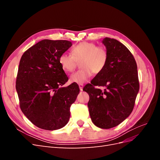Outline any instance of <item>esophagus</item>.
<instances>
[{
    "label": "esophagus",
    "instance_id": "esophagus-1",
    "mask_svg": "<svg viewBox=\"0 0 160 160\" xmlns=\"http://www.w3.org/2000/svg\"><path fill=\"white\" fill-rule=\"evenodd\" d=\"M79 89H80V91H83V84H79Z\"/></svg>",
    "mask_w": 160,
    "mask_h": 160
}]
</instances>
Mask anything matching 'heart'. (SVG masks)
I'll list each match as a JSON object with an SVG mask.
<instances>
[{
  "label": "heart",
  "mask_w": 160,
  "mask_h": 160,
  "mask_svg": "<svg viewBox=\"0 0 160 160\" xmlns=\"http://www.w3.org/2000/svg\"><path fill=\"white\" fill-rule=\"evenodd\" d=\"M82 69L71 74V83L83 84L93 76V72H102L108 61V52L104 47H99L94 42H81L71 49V55L62 53L59 58L62 69L67 72L73 71L77 62H80Z\"/></svg>",
  "instance_id": "heart-1"
}]
</instances>
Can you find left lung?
I'll use <instances>...</instances> for the list:
<instances>
[{
    "mask_svg": "<svg viewBox=\"0 0 160 160\" xmlns=\"http://www.w3.org/2000/svg\"><path fill=\"white\" fill-rule=\"evenodd\" d=\"M108 52L104 70L83 90L89 95L90 117L97 127L117 126L132 112L139 89L136 62L128 48L114 38L102 41ZM103 86L104 91L96 88Z\"/></svg>",
    "mask_w": 160,
    "mask_h": 160,
    "instance_id": "left-lung-1",
    "label": "left lung"
}]
</instances>
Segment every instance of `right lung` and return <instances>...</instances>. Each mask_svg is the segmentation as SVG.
Listing matches in <instances>:
<instances>
[{"instance_id": "right-lung-1", "label": "right lung", "mask_w": 160, "mask_h": 160, "mask_svg": "<svg viewBox=\"0 0 160 160\" xmlns=\"http://www.w3.org/2000/svg\"><path fill=\"white\" fill-rule=\"evenodd\" d=\"M71 41L44 39L27 49L19 62L16 89L22 113L37 127L62 128L68 123L70 107L79 93V86L62 87L68 77L59 62Z\"/></svg>"}]
</instances>
